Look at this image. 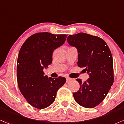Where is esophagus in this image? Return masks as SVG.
Instances as JSON below:
<instances>
[{
  "label": "esophagus",
  "mask_w": 124,
  "mask_h": 124,
  "mask_svg": "<svg viewBox=\"0 0 124 124\" xmlns=\"http://www.w3.org/2000/svg\"><path fill=\"white\" fill-rule=\"evenodd\" d=\"M71 80V78H66V81H67V82H70Z\"/></svg>",
  "instance_id": "34e87169"
}]
</instances>
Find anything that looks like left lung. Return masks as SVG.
Wrapping results in <instances>:
<instances>
[{
  "label": "left lung",
  "mask_w": 124,
  "mask_h": 124,
  "mask_svg": "<svg viewBox=\"0 0 124 124\" xmlns=\"http://www.w3.org/2000/svg\"><path fill=\"white\" fill-rule=\"evenodd\" d=\"M67 40L70 45L76 48L78 67L85 68L90 78L84 82L76 79L80 88L73 93L74 100L84 107H94L105 99L113 84L111 51L103 39L86 33L70 35Z\"/></svg>",
  "instance_id": "obj_1"
}]
</instances>
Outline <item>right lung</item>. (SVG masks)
<instances>
[{
	"mask_svg": "<svg viewBox=\"0 0 124 124\" xmlns=\"http://www.w3.org/2000/svg\"><path fill=\"white\" fill-rule=\"evenodd\" d=\"M67 36L39 33L28 38L22 46L17 62V79L28 102L43 109L54 102L57 90L65 83L63 77L45 76L44 68L52 63L53 52L63 45Z\"/></svg>",
	"mask_w": 124,
	"mask_h": 124,
	"instance_id": "obj_1",
	"label": "right lung"
}]
</instances>
